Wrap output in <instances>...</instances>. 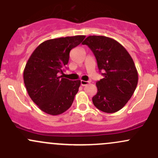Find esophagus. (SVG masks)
<instances>
[{"mask_svg":"<svg viewBox=\"0 0 158 158\" xmlns=\"http://www.w3.org/2000/svg\"><path fill=\"white\" fill-rule=\"evenodd\" d=\"M88 84H89V82H88V81L81 80V85H82V86H85V85H88Z\"/></svg>","mask_w":158,"mask_h":158,"instance_id":"1","label":"esophagus"}]
</instances>
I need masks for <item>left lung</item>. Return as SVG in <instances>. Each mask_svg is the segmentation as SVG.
I'll return each instance as SVG.
<instances>
[{"label":"left lung","instance_id":"obj_1","mask_svg":"<svg viewBox=\"0 0 158 158\" xmlns=\"http://www.w3.org/2000/svg\"><path fill=\"white\" fill-rule=\"evenodd\" d=\"M93 52L104 78L96 82L98 92L92 97L100 111L114 113L131 98L138 81L135 63L126 49L118 41L105 36H89L82 42Z\"/></svg>","mask_w":158,"mask_h":158}]
</instances>
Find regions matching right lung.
<instances>
[{
    "instance_id": "1",
    "label": "right lung",
    "mask_w": 158,
    "mask_h": 158,
    "mask_svg": "<svg viewBox=\"0 0 158 158\" xmlns=\"http://www.w3.org/2000/svg\"><path fill=\"white\" fill-rule=\"evenodd\" d=\"M84 35L56 38L43 42L32 52L23 70L28 95L41 111L58 115L71 107L81 81L63 76L69 52L85 39Z\"/></svg>"
}]
</instances>
